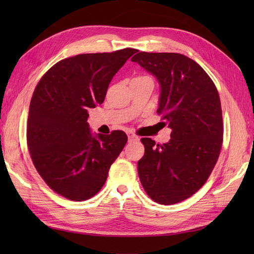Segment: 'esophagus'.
I'll return each mask as SVG.
<instances>
[{
    "label": "esophagus",
    "mask_w": 254,
    "mask_h": 254,
    "mask_svg": "<svg viewBox=\"0 0 254 254\" xmlns=\"http://www.w3.org/2000/svg\"><path fill=\"white\" fill-rule=\"evenodd\" d=\"M128 141L129 142H133V141H139V136H136L135 134L129 132L128 133Z\"/></svg>",
    "instance_id": "obj_1"
}]
</instances>
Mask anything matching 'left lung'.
I'll return each mask as SVG.
<instances>
[{"mask_svg":"<svg viewBox=\"0 0 254 254\" xmlns=\"http://www.w3.org/2000/svg\"><path fill=\"white\" fill-rule=\"evenodd\" d=\"M131 61L157 78V112L172 129L163 145L141 140V183L153 201L180 202L203 186L219 157L224 128L217 89L203 68L182 54L140 52Z\"/></svg>","mask_w":254,"mask_h":254,"instance_id":"obj_1","label":"left lung"}]
</instances>
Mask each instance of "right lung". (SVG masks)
Instances as JSON below:
<instances>
[{
	"label": "right lung",
	"mask_w": 254,
	"mask_h": 254,
	"mask_svg": "<svg viewBox=\"0 0 254 254\" xmlns=\"http://www.w3.org/2000/svg\"><path fill=\"white\" fill-rule=\"evenodd\" d=\"M136 52L80 54L44 74L30 101L27 146L37 172L56 193L82 201L97 194L127 142L124 131L93 134L89 108L103 104L113 76Z\"/></svg>",
	"instance_id": "add662e5"
}]
</instances>
